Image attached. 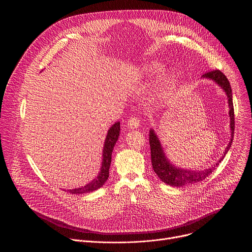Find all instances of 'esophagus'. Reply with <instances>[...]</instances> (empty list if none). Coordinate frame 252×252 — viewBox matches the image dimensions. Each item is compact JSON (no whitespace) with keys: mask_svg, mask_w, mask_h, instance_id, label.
Instances as JSON below:
<instances>
[{"mask_svg":"<svg viewBox=\"0 0 252 252\" xmlns=\"http://www.w3.org/2000/svg\"><path fill=\"white\" fill-rule=\"evenodd\" d=\"M139 120L137 118H130L126 124L127 127L130 128V129H134V128H137L139 126Z\"/></svg>","mask_w":252,"mask_h":252,"instance_id":"obj_1","label":"esophagus"}]
</instances>
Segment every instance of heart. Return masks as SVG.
<instances>
[{"instance_id": "1", "label": "heart", "mask_w": 252, "mask_h": 252, "mask_svg": "<svg viewBox=\"0 0 252 252\" xmlns=\"http://www.w3.org/2000/svg\"><path fill=\"white\" fill-rule=\"evenodd\" d=\"M161 69V65L159 64H149L147 65L146 67H143V70H145V73L147 74H156V73H158V71Z\"/></svg>"}]
</instances>
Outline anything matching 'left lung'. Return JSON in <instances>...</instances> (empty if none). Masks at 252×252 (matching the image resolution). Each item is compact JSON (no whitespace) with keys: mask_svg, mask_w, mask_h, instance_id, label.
Segmentation results:
<instances>
[{"mask_svg":"<svg viewBox=\"0 0 252 252\" xmlns=\"http://www.w3.org/2000/svg\"><path fill=\"white\" fill-rule=\"evenodd\" d=\"M201 79H206L214 82L225 93L228 100V107H229L228 114L230 119L231 138L228 142L225 151L223 152L222 157L220 158V160H218V162H215L213 165L203 170H192V169H185L172 164L167 158V157L165 156L160 140L158 139V136L157 135L156 131L153 128H151L150 147H151V155H152L151 158H152L153 168L161 182L171 187H184L187 185H192V184L203 181V179L206 178L215 169V167L220 164V162H221V160L225 158L227 152L231 148L233 133H234V110H233L232 91H231L230 84L226 79V77L219 69L207 71V73L201 76Z\"/></svg>","mask_w":252,"mask_h":252,"instance_id":"1","label":"left lung"}]
</instances>
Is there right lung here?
Here are the masks:
<instances>
[{
	"label": "right lung",
	"instance_id": "add662e5",
	"mask_svg": "<svg viewBox=\"0 0 252 252\" xmlns=\"http://www.w3.org/2000/svg\"><path fill=\"white\" fill-rule=\"evenodd\" d=\"M120 130H121V124L120 122L115 123L110 129L107 130L106 137L104 139V145L102 149V160H101V166L98 174L95 178H94L91 183L86 185L85 187L74 189H67L69 193L73 194H83L94 191L98 189H100L105 182L109 178L110 173V166L112 162V154L115 148V145L118 141V138L120 136Z\"/></svg>",
	"mask_w": 252,
	"mask_h": 252
}]
</instances>
